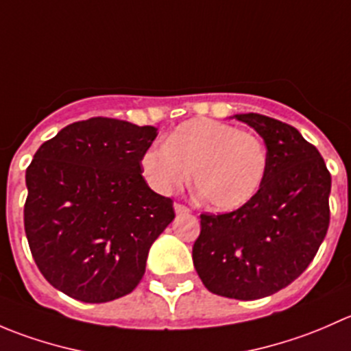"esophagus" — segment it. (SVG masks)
Wrapping results in <instances>:
<instances>
[{
	"instance_id": "esophagus-1",
	"label": "esophagus",
	"mask_w": 351,
	"mask_h": 351,
	"mask_svg": "<svg viewBox=\"0 0 351 351\" xmlns=\"http://www.w3.org/2000/svg\"><path fill=\"white\" fill-rule=\"evenodd\" d=\"M175 212L176 214H185V212H190V208L183 204H175Z\"/></svg>"
}]
</instances>
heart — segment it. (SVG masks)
I'll use <instances>...</instances> for the list:
<instances>
[{
    "mask_svg": "<svg viewBox=\"0 0 351 351\" xmlns=\"http://www.w3.org/2000/svg\"><path fill=\"white\" fill-rule=\"evenodd\" d=\"M267 162V147L256 134L214 119L183 122L165 146L143 156L144 175L158 192H176L193 171L197 195L222 212L243 207L256 195Z\"/></svg>",
    "mask_w": 351,
    "mask_h": 351,
    "instance_id": "obj_1",
    "label": "heart"
}]
</instances>
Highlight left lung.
I'll return each mask as SVG.
<instances>
[{
    "label": "left lung",
    "mask_w": 351,
    "mask_h": 351,
    "mask_svg": "<svg viewBox=\"0 0 351 351\" xmlns=\"http://www.w3.org/2000/svg\"><path fill=\"white\" fill-rule=\"evenodd\" d=\"M236 119L263 137L265 178L243 207L200 214L192 256L212 293L254 300L292 284L314 260L329 228L331 175L295 127L260 113Z\"/></svg>",
    "instance_id": "left-lung-1"
}]
</instances>
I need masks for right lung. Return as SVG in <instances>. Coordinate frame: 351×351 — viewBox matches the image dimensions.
<instances>
[{"label":"right lung","instance_id":"1","mask_svg":"<svg viewBox=\"0 0 351 351\" xmlns=\"http://www.w3.org/2000/svg\"><path fill=\"white\" fill-rule=\"evenodd\" d=\"M151 125L93 117L45 141L27 168L25 234L45 280L81 302L127 295L151 244L175 219L173 200L143 176Z\"/></svg>","mask_w":351,"mask_h":351}]
</instances>
